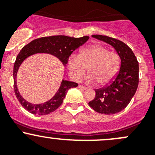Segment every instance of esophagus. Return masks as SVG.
<instances>
[{
  "label": "esophagus",
  "mask_w": 155,
  "mask_h": 155,
  "mask_svg": "<svg viewBox=\"0 0 155 155\" xmlns=\"http://www.w3.org/2000/svg\"><path fill=\"white\" fill-rule=\"evenodd\" d=\"M78 88H80V89H81V90H85L86 89V87H83V86H81V85H79L78 86Z\"/></svg>",
  "instance_id": "1"
}]
</instances>
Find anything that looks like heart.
Wrapping results in <instances>:
<instances>
[{
	"mask_svg": "<svg viewBox=\"0 0 155 155\" xmlns=\"http://www.w3.org/2000/svg\"><path fill=\"white\" fill-rule=\"evenodd\" d=\"M120 59L117 53L109 51L100 44L82 49L79 55H71L67 62L68 74L74 81H81L88 68L87 81L105 85L113 81L120 68Z\"/></svg>",
	"mask_w": 155,
	"mask_h": 155,
	"instance_id": "b5f03b06",
	"label": "heart"
}]
</instances>
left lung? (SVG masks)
<instances>
[{
    "mask_svg": "<svg viewBox=\"0 0 155 155\" xmlns=\"http://www.w3.org/2000/svg\"><path fill=\"white\" fill-rule=\"evenodd\" d=\"M92 37L112 46L121 64L115 79L107 87L96 90V96L89 105L100 114H116L127 106L136 93L139 84V62L131 49L122 41L100 35Z\"/></svg>",
    "mask_w": 155,
    "mask_h": 155,
    "instance_id": "left-lung-1",
    "label": "left lung"
}]
</instances>
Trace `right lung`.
I'll list each match as a JSON object with an SVG mask.
<instances>
[{"label": "right lung", "instance_id": "add662e5", "mask_svg": "<svg viewBox=\"0 0 155 155\" xmlns=\"http://www.w3.org/2000/svg\"><path fill=\"white\" fill-rule=\"evenodd\" d=\"M89 38V36L75 38L65 35L44 37L34 40L21 50L14 63L13 75L14 80L15 94L19 103L25 109L33 114L44 115L50 114L62 105L68 90L72 87H77L78 84L75 82L62 79L59 90L51 99L44 103H31L21 96L16 84L18 71L24 60L37 53H47L57 58L62 62L63 66L65 67L71 53L78 47L85 44Z\"/></svg>", "mask_w": 155, "mask_h": 155}]
</instances>
